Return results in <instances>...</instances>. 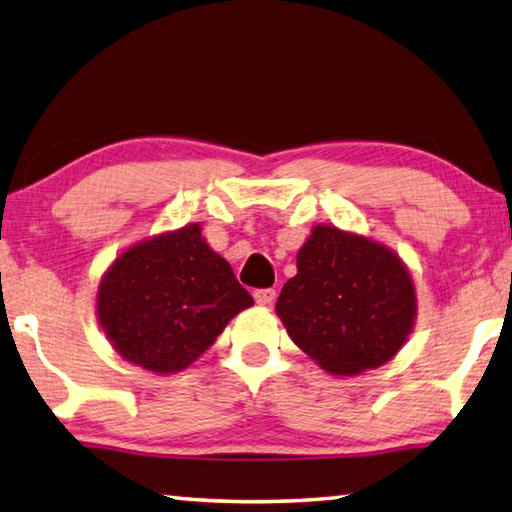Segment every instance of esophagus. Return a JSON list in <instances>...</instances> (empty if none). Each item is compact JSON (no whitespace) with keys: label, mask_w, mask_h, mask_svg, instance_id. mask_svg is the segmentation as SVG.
Returning a JSON list of instances; mask_svg holds the SVG:
<instances>
[{"label":"esophagus","mask_w":512,"mask_h":512,"mask_svg":"<svg viewBox=\"0 0 512 512\" xmlns=\"http://www.w3.org/2000/svg\"><path fill=\"white\" fill-rule=\"evenodd\" d=\"M253 296L257 300V305H271L277 293H275V289H257Z\"/></svg>","instance_id":"1"}]
</instances>
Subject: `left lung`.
<instances>
[{"label":"left lung","mask_w":512,"mask_h":512,"mask_svg":"<svg viewBox=\"0 0 512 512\" xmlns=\"http://www.w3.org/2000/svg\"><path fill=\"white\" fill-rule=\"evenodd\" d=\"M275 311L291 341L334 375L393 359L413 329L415 289L400 257L366 237L316 225Z\"/></svg>","instance_id":"left-lung-1"}]
</instances>
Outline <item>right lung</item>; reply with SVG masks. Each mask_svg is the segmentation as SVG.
I'll list each match as a JSON object with an SVG mask.
<instances>
[{
  "label": "right lung",
  "mask_w": 512,
  "mask_h": 512,
  "mask_svg": "<svg viewBox=\"0 0 512 512\" xmlns=\"http://www.w3.org/2000/svg\"><path fill=\"white\" fill-rule=\"evenodd\" d=\"M250 305V293L196 223L128 248L103 275L97 296L112 348L160 375L185 370Z\"/></svg>",
  "instance_id": "right-lung-1"
}]
</instances>
